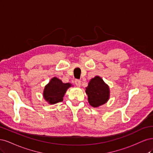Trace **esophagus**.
I'll list each match as a JSON object with an SVG mask.
<instances>
[{
	"label": "esophagus",
	"instance_id": "esophagus-1",
	"mask_svg": "<svg viewBox=\"0 0 153 153\" xmlns=\"http://www.w3.org/2000/svg\"><path fill=\"white\" fill-rule=\"evenodd\" d=\"M81 81L80 80H79V79H76L75 80V84H76V85L77 86H79V87L80 86H81Z\"/></svg>",
	"mask_w": 153,
	"mask_h": 153
}]
</instances>
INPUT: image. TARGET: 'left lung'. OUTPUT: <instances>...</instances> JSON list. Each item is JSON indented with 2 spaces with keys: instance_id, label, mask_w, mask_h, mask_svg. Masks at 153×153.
<instances>
[{
  "instance_id": "1",
  "label": "left lung",
  "mask_w": 153,
  "mask_h": 153,
  "mask_svg": "<svg viewBox=\"0 0 153 153\" xmlns=\"http://www.w3.org/2000/svg\"><path fill=\"white\" fill-rule=\"evenodd\" d=\"M90 104L93 107L104 104L109 98V88L99 76L91 79L86 88Z\"/></svg>"
}]
</instances>
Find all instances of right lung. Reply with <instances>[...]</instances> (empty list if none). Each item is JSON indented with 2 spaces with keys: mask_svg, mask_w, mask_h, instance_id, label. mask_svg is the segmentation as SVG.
<instances>
[{
  "mask_svg": "<svg viewBox=\"0 0 153 153\" xmlns=\"http://www.w3.org/2000/svg\"><path fill=\"white\" fill-rule=\"evenodd\" d=\"M71 86L70 83H63L57 77H53L44 88V99L51 104L60 102L63 100L67 90Z\"/></svg>",
  "mask_w": 153,
  "mask_h": 153,
  "instance_id": "add662e5",
  "label": "right lung"
}]
</instances>
